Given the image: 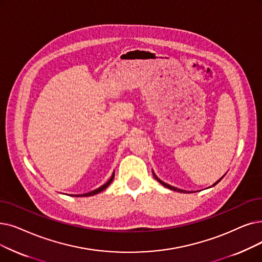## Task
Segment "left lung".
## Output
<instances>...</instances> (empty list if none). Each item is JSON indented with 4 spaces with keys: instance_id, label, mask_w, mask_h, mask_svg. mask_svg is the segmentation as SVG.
I'll use <instances>...</instances> for the list:
<instances>
[{
    "instance_id": "left-lung-1",
    "label": "left lung",
    "mask_w": 262,
    "mask_h": 262,
    "mask_svg": "<svg viewBox=\"0 0 262 262\" xmlns=\"http://www.w3.org/2000/svg\"><path fill=\"white\" fill-rule=\"evenodd\" d=\"M154 177H155V179H156V180H157V181H158V182H159V183H161V184H162V185H164V186H165V187H167V188H169V189H172V190H177V191H181V192H186V191H185V190H182V189H179V188H176V187H173V186H170V185H169V184H167V183H164V182H163V181H161V180H159V179H158V178H157V177H156V176H155V174H154ZM222 179H223V178H222ZM222 179H220V180H219V181H217V182H216V183H215V184H214V185H216V184H217V183H219V182H220V181H221V180H222ZM214 185H213V186H214Z\"/></svg>"
}]
</instances>
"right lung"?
<instances>
[{"mask_svg":"<svg viewBox=\"0 0 262 262\" xmlns=\"http://www.w3.org/2000/svg\"><path fill=\"white\" fill-rule=\"evenodd\" d=\"M113 178H115V173H113V174L111 176V178L109 179V181L107 182V183H105L104 185H101V186H100V187H98L97 189L92 190V191H90V192H86V194H82V195H75V196H76V197H88V196H93V195H96V194H98V192H100V191H103L104 189H106V188L110 185V183L112 182Z\"/></svg>","mask_w":262,"mask_h":262,"instance_id":"add662e5","label":"right lung"}]
</instances>
